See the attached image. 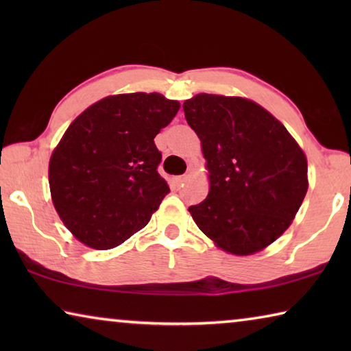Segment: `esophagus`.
<instances>
[{
	"instance_id": "esophagus-1",
	"label": "esophagus",
	"mask_w": 351,
	"mask_h": 351,
	"mask_svg": "<svg viewBox=\"0 0 351 351\" xmlns=\"http://www.w3.org/2000/svg\"><path fill=\"white\" fill-rule=\"evenodd\" d=\"M187 176H175L173 180H171V184H173L175 189H180L184 182H186Z\"/></svg>"
}]
</instances>
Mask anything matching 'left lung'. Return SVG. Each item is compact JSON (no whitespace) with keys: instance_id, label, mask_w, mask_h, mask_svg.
Wrapping results in <instances>:
<instances>
[{"instance_id":"obj_1","label":"left lung","mask_w":351,"mask_h":351,"mask_svg":"<svg viewBox=\"0 0 351 351\" xmlns=\"http://www.w3.org/2000/svg\"><path fill=\"white\" fill-rule=\"evenodd\" d=\"M182 108L209 171V195L189 207L193 221L226 252L263 251L289 228L304 203V150L278 119L251 99L201 93Z\"/></svg>"}]
</instances>
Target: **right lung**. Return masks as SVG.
I'll return each mask as SVG.
<instances>
[{
	"label": "right lung",
	"mask_w": 351,
	"mask_h": 351,
	"mask_svg": "<svg viewBox=\"0 0 351 351\" xmlns=\"http://www.w3.org/2000/svg\"><path fill=\"white\" fill-rule=\"evenodd\" d=\"M159 93L114 94L77 116L49 159L58 217L88 247H116L145 228L165 195L154 136L180 110Z\"/></svg>",
	"instance_id": "add662e5"
}]
</instances>
